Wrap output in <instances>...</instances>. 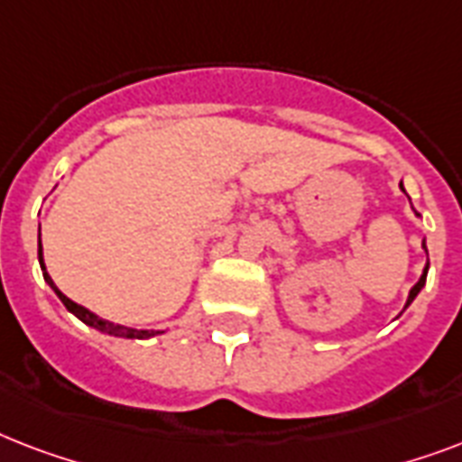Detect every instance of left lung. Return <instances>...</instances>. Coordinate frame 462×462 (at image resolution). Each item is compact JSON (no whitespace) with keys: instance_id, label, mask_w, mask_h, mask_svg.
<instances>
[{"instance_id":"obj_1","label":"left lung","mask_w":462,"mask_h":462,"mask_svg":"<svg viewBox=\"0 0 462 462\" xmlns=\"http://www.w3.org/2000/svg\"><path fill=\"white\" fill-rule=\"evenodd\" d=\"M401 189H402V181H401ZM402 191H405V189H402ZM415 216L420 217V213H415ZM422 249H424V252H427V239H424V242H422ZM427 271H430V261H427V263H424V271H422V275H420V281H417L415 285H412V288H410V295H408V302H405V309H408L410 304L415 302V297L420 295V292H422L424 282H427Z\"/></svg>"}]
</instances>
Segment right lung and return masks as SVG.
<instances>
[{
    "instance_id": "add662e5",
    "label": "right lung",
    "mask_w": 462,
    "mask_h": 462,
    "mask_svg": "<svg viewBox=\"0 0 462 462\" xmlns=\"http://www.w3.org/2000/svg\"><path fill=\"white\" fill-rule=\"evenodd\" d=\"M38 261H40V271H42V278H45V282L50 285V288L54 290V295L60 297V302L64 304V307L71 311V314L79 319V321H83L86 326H90V328L100 330V333H107V336H117V337H134V340H146V337H153V336H160L162 330H146V328H132V326H122V323H112V321H105V319H100L97 314H93L90 309L81 307V304H76L74 300H69L64 292H61L57 285H54V281L50 278V273H47L45 268V259H42V242H40V227H38Z\"/></svg>"
}]
</instances>
